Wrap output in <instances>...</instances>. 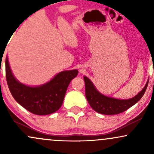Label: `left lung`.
Here are the masks:
<instances>
[{
	"label": "left lung",
	"instance_id": "1",
	"mask_svg": "<svg viewBox=\"0 0 154 154\" xmlns=\"http://www.w3.org/2000/svg\"><path fill=\"white\" fill-rule=\"evenodd\" d=\"M85 83V95L88 102L96 112L106 115H113L122 113L140 100L147 88L148 82L136 96L128 100H119L100 94L95 89L91 81L84 77Z\"/></svg>",
	"mask_w": 154,
	"mask_h": 154
}]
</instances>
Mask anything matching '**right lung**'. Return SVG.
<instances>
[{
  "mask_svg": "<svg viewBox=\"0 0 154 154\" xmlns=\"http://www.w3.org/2000/svg\"><path fill=\"white\" fill-rule=\"evenodd\" d=\"M77 75L76 69L61 72L43 85L29 87L15 79L6 59V81L12 96L24 109L37 115H47L59 110L69 85Z\"/></svg>",
  "mask_w": 154,
  "mask_h": 154,
  "instance_id": "right-lung-1",
  "label": "right lung"
}]
</instances>
